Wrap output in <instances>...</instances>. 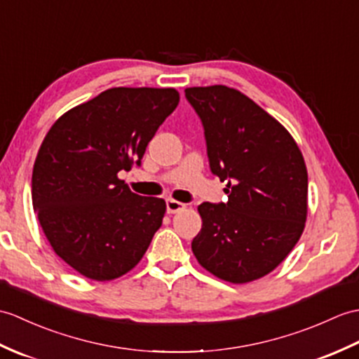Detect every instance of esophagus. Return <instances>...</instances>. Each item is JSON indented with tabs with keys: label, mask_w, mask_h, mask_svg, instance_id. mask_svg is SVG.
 Returning a JSON list of instances; mask_svg holds the SVG:
<instances>
[{
	"label": "esophagus",
	"mask_w": 359,
	"mask_h": 359,
	"mask_svg": "<svg viewBox=\"0 0 359 359\" xmlns=\"http://www.w3.org/2000/svg\"><path fill=\"white\" fill-rule=\"evenodd\" d=\"M183 208H185V205L177 202V200H172V198L166 200V212L168 214H176L180 210H183Z\"/></svg>",
	"instance_id": "esophagus-1"
}]
</instances>
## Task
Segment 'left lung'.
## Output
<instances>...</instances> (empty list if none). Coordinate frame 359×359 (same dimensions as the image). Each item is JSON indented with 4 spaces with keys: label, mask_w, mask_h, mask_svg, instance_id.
I'll return each mask as SVG.
<instances>
[{
    "label": "left lung",
    "mask_w": 359,
    "mask_h": 359,
    "mask_svg": "<svg viewBox=\"0 0 359 359\" xmlns=\"http://www.w3.org/2000/svg\"><path fill=\"white\" fill-rule=\"evenodd\" d=\"M203 123L212 174L226 180V203L198 205L202 229L191 248L224 281L272 272L303 234L307 170L297 142L252 99L226 86L185 90Z\"/></svg>",
    "instance_id": "1"
}]
</instances>
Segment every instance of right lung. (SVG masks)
Returning a JSON list of instances; mask_svg holds the SVG:
<instances>
[{
    "mask_svg": "<svg viewBox=\"0 0 359 359\" xmlns=\"http://www.w3.org/2000/svg\"><path fill=\"white\" fill-rule=\"evenodd\" d=\"M179 99L174 88L105 90L64 113L41 144L33 210L53 251L84 277H122L162 226L165 200L131 193L118 174L140 165Z\"/></svg>",
    "mask_w": 359,
    "mask_h": 359,
    "instance_id": "right-lung-1",
    "label": "right lung"
}]
</instances>
